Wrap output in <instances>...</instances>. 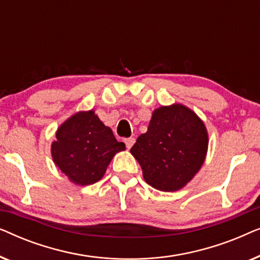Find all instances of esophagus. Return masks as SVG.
I'll list each match as a JSON object with an SVG mask.
<instances>
[{
	"label": "esophagus",
	"mask_w": 260,
	"mask_h": 260,
	"mask_svg": "<svg viewBox=\"0 0 260 260\" xmlns=\"http://www.w3.org/2000/svg\"><path fill=\"white\" fill-rule=\"evenodd\" d=\"M124 142H125L126 148H127V149H130V148L133 147V145H134V143H135V138H133V137L126 138V140H124Z\"/></svg>",
	"instance_id": "obj_1"
}]
</instances>
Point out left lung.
Returning <instances> with one entry per match:
<instances>
[{
  "instance_id": "left-lung-1",
  "label": "left lung",
  "mask_w": 260,
  "mask_h": 260,
  "mask_svg": "<svg viewBox=\"0 0 260 260\" xmlns=\"http://www.w3.org/2000/svg\"><path fill=\"white\" fill-rule=\"evenodd\" d=\"M205 123L188 106L155 109L148 131L130 149L149 186L161 191L183 188L199 173L208 150Z\"/></svg>"
}]
</instances>
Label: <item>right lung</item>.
I'll list each match as a JSON object with an SVG mask.
<instances>
[{
  "label": "right lung",
  "mask_w": 260,
  "mask_h": 260,
  "mask_svg": "<svg viewBox=\"0 0 260 260\" xmlns=\"http://www.w3.org/2000/svg\"><path fill=\"white\" fill-rule=\"evenodd\" d=\"M123 150L125 144L116 140L94 110L69 117L55 131L51 145L54 165L77 186L98 182L113 156Z\"/></svg>",
  "instance_id": "1"
}]
</instances>
